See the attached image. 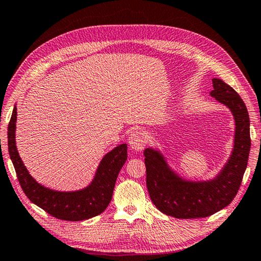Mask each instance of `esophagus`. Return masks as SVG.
Wrapping results in <instances>:
<instances>
[{
  "label": "esophagus",
  "instance_id": "obj_1",
  "mask_svg": "<svg viewBox=\"0 0 261 261\" xmlns=\"http://www.w3.org/2000/svg\"><path fill=\"white\" fill-rule=\"evenodd\" d=\"M128 144L133 150H141L146 146V137L142 132H133L128 137Z\"/></svg>",
  "mask_w": 261,
  "mask_h": 261
}]
</instances>
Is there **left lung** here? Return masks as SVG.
Segmentation results:
<instances>
[{"label": "left lung", "mask_w": 261, "mask_h": 261, "mask_svg": "<svg viewBox=\"0 0 261 261\" xmlns=\"http://www.w3.org/2000/svg\"><path fill=\"white\" fill-rule=\"evenodd\" d=\"M210 96L233 116V148L228 161L209 179H189L169 164L158 147L144 150L146 185L158 209L177 219L205 218L229 205L238 192L250 152V119L244 100L219 78L212 79Z\"/></svg>", "instance_id": "1"}]
</instances>
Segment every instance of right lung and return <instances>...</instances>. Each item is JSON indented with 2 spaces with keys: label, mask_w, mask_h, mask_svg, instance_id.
Masks as SVG:
<instances>
[{
  "label": "right lung",
  "mask_w": 261,
  "mask_h": 261,
  "mask_svg": "<svg viewBox=\"0 0 261 261\" xmlns=\"http://www.w3.org/2000/svg\"><path fill=\"white\" fill-rule=\"evenodd\" d=\"M16 115L14 106L8 127V146L17 179L28 199L52 217L67 221H83L105 211L112 200L119 171L126 163L127 144H120L103 156L87 187L74 191L54 190L32 177L20 158L15 143Z\"/></svg>",
  "instance_id": "right-lung-1"
}]
</instances>
